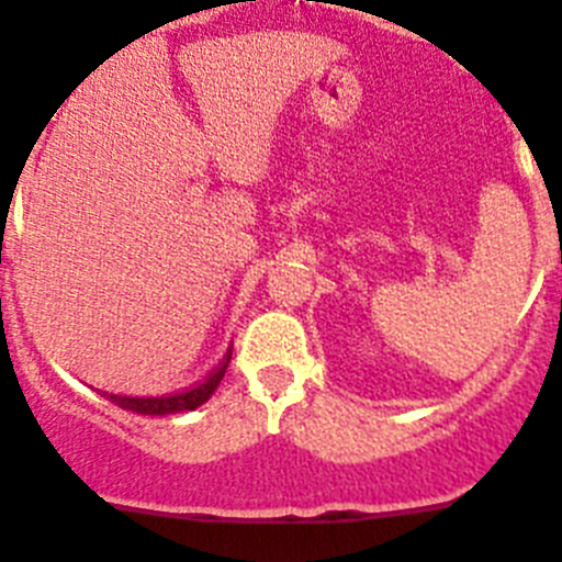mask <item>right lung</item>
<instances>
[{"label":"right lung","instance_id":"add662e5","mask_svg":"<svg viewBox=\"0 0 562 562\" xmlns=\"http://www.w3.org/2000/svg\"><path fill=\"white\" fill-rule=\"evenodd\" d=\"M229 360H233V349H227L222 363L216 369L210 371L202 382H196L193 387H186L180 393H169V396H119V393H104V400H110L113 405L124 407V411L140 413V416H171V413H186V411H196L199 405L213 396V391L222 382L224 371H227Z\"/></svg>","mask_w":562,"mask_h":562}]
</instances>
